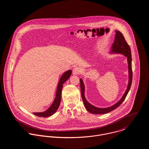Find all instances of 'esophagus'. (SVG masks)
I'll return each mask as SVG.
<instances>
[{
	"label": "esophagus",
	"instance_id": "34e87169",
	"mask_svg": "<svg viewBox=\"0 0 149 149\" xmlns=\"http://www.w3.org/2000/svg\"><path fill=\"white\" fill-rule=\"evenodd\" d=\"M81 72V69L80 67L78 66H76L73 68V74H80Z\"/></svg>",
	"mask_w": 149,
	"mask_h": 149
}]
</instances>
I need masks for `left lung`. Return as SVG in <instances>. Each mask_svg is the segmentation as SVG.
<instances>
[{
    "mask_svg": "<svg viewBox=\"0 0 149 149\" xmlns=\"http://www.w3.org/2000/svg\"><path fill=\"white\" fill-rule=\"evenodd\" d=\"M112 52L124 54L125 56L127 57L128 64V72H129V82L128 85L127 89H126V92L123 95L122 98L115 104L110 107H107L105 108H99L95 107L93 106L92 105L90 104L85 99L84 97V85L83 84V81L82 79H80V88H81V93L82 99L83 101L84 105L85 108L87 109L88 111L89 112L93 113V114H104L108 113L113 109H116L126 99L128 92L130 89L131 85L132 84V65H131V53L130 46L128 45L123 35L121 32L118 30H116V35L115 37L114 42L112 46Z\"/></svg>",
    "mask_w": 149,
    "mask_h": 149,
    "instance_id": "left-lung-1",
    "label": "left lung"
}]
</instances>
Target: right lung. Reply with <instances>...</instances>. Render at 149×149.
<instances>
[{"label": "right lung", "mask_w": 149, "mask_h": 149, "mask_svg": "<svg viewBox=\"0 0 149 149\" xmlns=\"http://www.w3.org/2000/svg\"><path fill=\"white\" fill-rule=\"evenodd\" d=\"M71 74H72V70H69L66 72L61 76L57 86L56 97L52 106L50 107L47 111L43 112L33 113L35 115L38 116H42V117H48L52 115L53 113H54L56 112V111L58 109L60 104L61 98V91L63 86V84L69 78Z\"/></svg>", "instance_id": "right-lung-1"}]
</instances>
